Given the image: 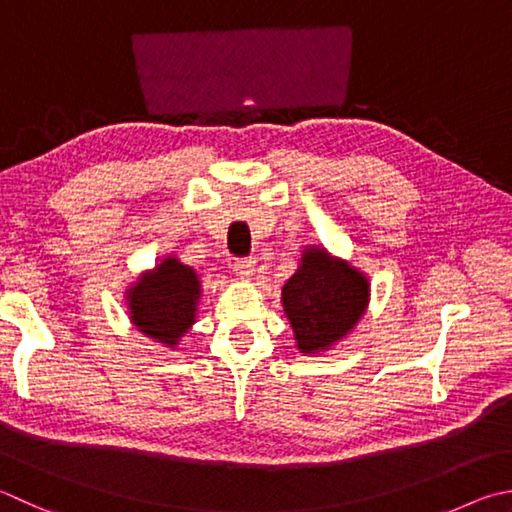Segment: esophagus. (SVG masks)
Listing matches in <instances>:
<instances>
[{"label":"esophagus","instance_id":"34e87169","mask_svg":"<svg viewBox=\"0 0 512 512\" xmlns=\"http://www.w3.org/2000/svg\"><path fill=\"white\" fill-rule=\"evenodd\" d=\"M232 268H235L239 275L250 277L255 273V259L253 257H239V259H235V262H232Z\"/></svg>","mask_w":512,"mask_h":512}]
</instances>
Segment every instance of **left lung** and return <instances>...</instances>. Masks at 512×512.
I'll use <instances>...</instances> for the list:
<instances>
[{
    "mask_svg": "<svg viewBox=\"0 0 512 512\" xmlns=\"http://www.w3.org/2000/svg\"><path fill=\"white\" fill-rule=\"evenodd\" d=\"M367 295V280L356 268L333 262L320 248L306 250L302 266L282 288L297 349L315 353L347 336L365 311Z\"/></svg>",
    "mask_w": 512,
    "mask_h": 512,
    "instance_id": "8db88e82",
    "label": "left lung"
}]
</instances>
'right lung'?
Here are the masks:
<instances>
[{
	"label": "right lung",
	"mask_w": 512,
	"mask_h": 512,
	"mask_svg": "<svg viewBox=\"0 0 512 512\" xmlns=\"http://www.w3.org/2000/svg\"><path fill=\"white\" fill-rule=\"evenodd\" d=\"M199 280L190 266L165 259L129 291L132 320L145 336L174 347L192 327L199 300Z\"/></svg>",
	"instance_id": "obj_1"
}]
</instances>
